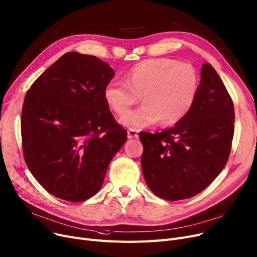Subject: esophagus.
<instances>
[{
	"label": "esophagus",
	"mask_w": 257,
	"mask_h": 257,
	"mask_svg": "<svg viewBox=\"0 0 257 257\" xmlns=\"http://www.w3.org/2000/svg\"><path fill=\"white\" fill-rule=\"evenodd\" d=\"M127 137L130 139H133V138H137L138 137V131L135 130V128H130L127 131Z\"/></svg>",
	"instance_id": "esophagus-1"
}]
</instances>
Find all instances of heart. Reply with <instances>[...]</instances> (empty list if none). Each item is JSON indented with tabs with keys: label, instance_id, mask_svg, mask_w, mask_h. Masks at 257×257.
<instances>
[{
	"label": "heart",
	"instance_id": "heart-1",
	"mask_svg": "<svg viewBox=\"0 0 257 257\" xmlns=\"http://www.w3.org/2000/svg\"><path fill=\"white\" fill-rule=\"evenodd\" d=\"M200 75L192 65L172 58L149 59L134 66L125 83L106 84L103 96L117 115H124L142 97L144 105L121 118L132 128L150 126L159 120L164 125L175 124L193 106L200 90Z\"/></svg>",
	"mask_w": 257,
	"mask_h": 257
}]
</instances>
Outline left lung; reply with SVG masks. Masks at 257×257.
Wrapping results in <instances>:
<instances>
[{
  "label": "left lung",
  "mask_w": 257,
  "mask_h": 257,
  "mask_svg": "<svg viewBox=\"0 0 257 257\" xmlns=\"http://www.w3.org/2000/svg\"><path fill=\"white\" fill-rule=\"evenodd\" d=\"M233 133V102L214 68L204 64L199 94L189 113L164 132L139 133L146 184L167 201L200 193L225 167Z\"/></svg>",
  "instance_id": "obj_1"
}]
</instances>
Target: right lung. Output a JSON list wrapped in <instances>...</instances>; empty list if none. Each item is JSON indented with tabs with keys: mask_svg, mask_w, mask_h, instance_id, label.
<instances>
[{
	"mask_svg": "<svg viewBox=\"0 0 257 257\" xmlns=\"http://www.w3.org/2000/svg\"><path fill=\"white\" fill-rule=\"evenodd\" d=\"M114 75L96 56L68 52L27 91L21 119L24 159L58 199L76 203L98 192L127 139L103 96Z\"/></svg>",
	"mask_w": 257,
	"mask_h": 257,
	"instance_id": "add662e5",
	"label": "right lung"
}]
</instances>
